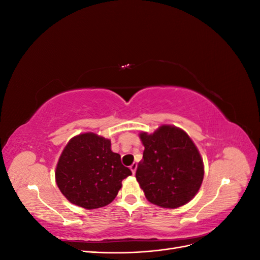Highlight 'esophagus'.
<instances>
[{"label": "esophagus", "mask_w": 260, "mask_h": 260, "mask_svg": "<svg viewBox=\"0 0 260 260\" xmlns=\"http://www.w3.org/2000/svg\"><path fill=\"white\" fill-rule=\"evenodd\" d=\"M137 167H138V164L137 162H133L131 166H130V169L132 171V174H136V170H137Z\"/></svg>", "instance_id": "obj_1"}]
</instances>
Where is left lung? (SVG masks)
I'll return each instance as SVG.
<instances>
[{"label":"left lung","mask_w":260,"mask_h":260,"mask_svg":"<svg viewBox=\"0 0 260 260\" xmlns=\"http://www.w3.org/2000/svg\"><path fill=\"white\" fill-rule=\"evenodd\" d=\"M144 145L136 178L154 205L178 208L199 192L204 165L198 147L182 129L162 124L152 135L141 132Z\"/></svg>","instance_id":"obj_1"}]
</instances>
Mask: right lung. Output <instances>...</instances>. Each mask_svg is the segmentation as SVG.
Here are the masks:
<instances>
[{
    "instance_id": "1",
    "label": "right lung",
    "mask_w": 260,
    "mask_h": 260,
    "mask_svg": "<svg viewBox=\"0 0 260 260\" xmlns=\"http://www.w3.org/2000/svg\"><path fill=\"white\" fill-rule=\"evenodd\" d=\"M132 172L111 149V141L93 132L69 141L58 159L55 179L62 195L85 209L112 203Z\"/></svg>"
}]
</instances>
